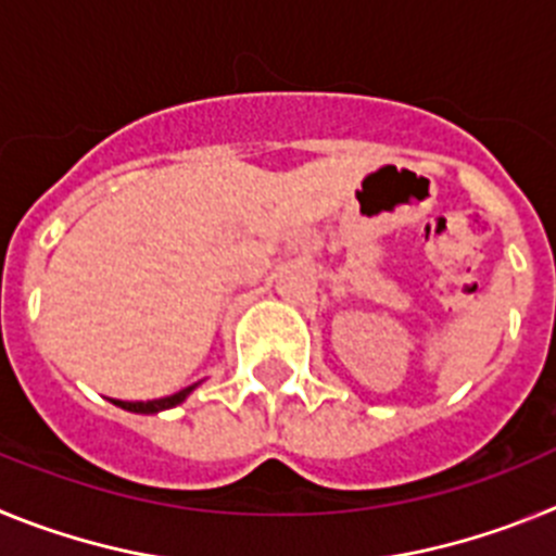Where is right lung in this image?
<instances>
[{"label": "right lung", "mask_w": 556, "mask_h": 556, "mask_svg": "<svg viewBox=\"0 0 556 556\" xmlns=\"http://www.w3.org/2000/svg\"><path fill=\"white\" fill-rule=\"evenodd\" d=\"M194 387H198V384L186 387V390L175 392V395L159 397V401H116V397H113V404L119 406V409L136 412V415H159V412H164V409H172V406L184 404L186 397H189L191 392H194Z\"/></svg>", "instance_id": "right-lung-1"}]
</instances>
